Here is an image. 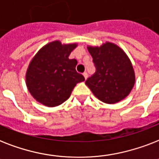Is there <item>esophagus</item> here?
<instances>
[{"mask_svg": "<svg viewBox=\"0 0 159 159\" xmlns=\"http://www.w3.org/2000/svg\"><path fill=\"white\" fill-rule=\"evenodd\" d=\"M83 76H84L85 79H87V77H88V74H87V72H83Z\"/></svg>", "mask_w": 159, "mask_h": 159, "instance_id": "esophagus-1", "label": "esophagus"}]
</instances>
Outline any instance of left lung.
I'll use <instances>...</instances> for the list:
<instances>
[{"label":"left lung","mask_w":159,"mask_h":159,"mask_svg":"<svg viewBox=\"0 0 159 159\" xmlns=\"http://www.w3.org/2000/svg\"><path fill=\"white\" fill-rule=\"evenodd\" d=\"M96 72L86 85L102 102L114 104L125 98L133 88L135 76L130 60L116 44L107 43L101 47H88Z\"/></svg>","instance_id":"left-lung-1"}]
</instances>
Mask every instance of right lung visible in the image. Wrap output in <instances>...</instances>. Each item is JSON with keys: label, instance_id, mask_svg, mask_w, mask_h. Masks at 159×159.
<instances>
[{"label": "right lung", "instance_id": "obj_1", "mask_svg": "<svg viewBox=\"0 0 159 159\" xmlns=\"http://www.w3.org/2000/svg\"><path fill=\"white\" fill-rule=\"evenodd\" d=\"M76 47V43L53 41L34 57L26 72V85L37 102L48 107L59 106L69 98L77 83L85 81L76 71L77 60L68 58Z\"/></svg>", "mask_w": 159, "mask_h": 159}]
</instances>
